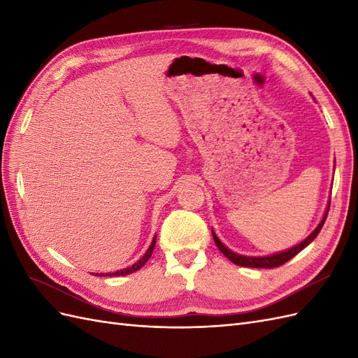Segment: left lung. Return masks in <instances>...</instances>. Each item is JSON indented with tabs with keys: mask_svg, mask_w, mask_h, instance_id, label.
Listing matches in <instances>:
<instances>
[{
	"mask_svg": "<svg viewBox=\"0 0 358 358\" xmlns=\"http://www.w3.org/2000/svg\"><path fill=\"white\" fill-rule=\"evenodd\" d=\"M329 209H330V201H329V206H327V210L326 213H324L321 222L318 224V227L315 230H313L305 241H303L301 243L292 246L289 249H287V251H282V252H278V254H273V255H266V257H246V255H241V254H236L233 251H230L229 248H227L220 239L218 236H216L212 230V236H213V241L216 243V246H218L220 251L230 259L231 263L237 264V266H242V267H255V268H273V267H279L285 264L288 259H291L292 257H296L300 251H303L315 237L318 236V233L321 231L324 222H326V218H327V213H329Z\"/></svg>",
	"mask_w": 358,
	"mask_h": 358,
	"instance_id": "1",
	"label": "left lung"
}]
</instances>
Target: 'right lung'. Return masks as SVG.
Listing matches in <instances>:
<instances>
[{"instance_id": "obj_1", "label": "right lung", "mask_w": 358, "mask_h": 358, "mask_svg": "<svg viewBox=\"0 0 358 358\" xmlns=\"http://www.w3.org/2000/svg\"><path fill=\"white\" fill-rule=\"evenodd\" d=\"M155 243H157V237H154V241H152V243H150V246L148 248V251H146V254L138 259L137 263H134L133 266H129V267H127V268H122V270H117V272H115V273H101L100 276H125V275H129V273H133V272H137L138 268H142L145 264H146V262L148 259L150 258V255H152V252H154V248H155ZM96 276H99V273H95Z\"/></svg>"}]
</instances>
